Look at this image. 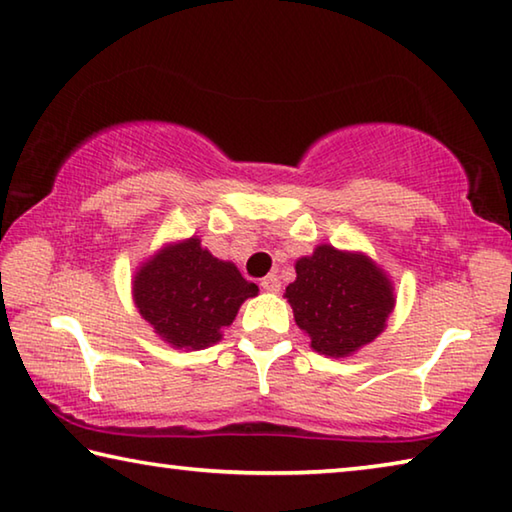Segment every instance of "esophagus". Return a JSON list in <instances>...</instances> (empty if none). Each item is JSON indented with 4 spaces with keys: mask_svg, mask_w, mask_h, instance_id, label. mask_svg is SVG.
Listing matches in <instances>:
<instances>
[{
    "mask_svg": "<svg viewBox=\"0 0 512 512\" xmlns=\"http://www.w3.org/2000/svg\"><path fill=\"white\" fill-rule=\"evenodd\" d=\"M262 289H264V291H268V293H277V291L282 289L280 277L273 275V273H271V275H266L264 280H262Z\"/></svg>",
    "mask_w": 512,
    "mask_h": 512,
    "instance_id": "34e87169",
    "label": "esophagus"
}]
</instances>
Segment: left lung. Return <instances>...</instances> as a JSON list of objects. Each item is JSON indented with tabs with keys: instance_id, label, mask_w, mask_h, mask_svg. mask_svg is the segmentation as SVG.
Instances as JSON below:
<instances>
[{
	"instance_id": "obj_1",
	"label": "left lung",
	"mask_w": 512,
	"mask_h": 512,
	"mask_svg": "<svg viewBox=\"0 0 512 512\" xmlns=\"http://www.w3.org/2000/svg\"><path fill=\"white\" fill-rule=\"evenodd\" d=\"M284 298L311 348L325 357H350L375 341L395 307L391 280L368 255L327 244L298 259Z\"/></svg>"
}]
</instances>
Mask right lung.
<instances>
[{
    "label": "right lung",
    "instance_id": "add662e5",
    "mask_svg": "<svg viewBox=\"0 0 512 512\" xmlns=\"http://www.w3.org/2000/svg\"><path fill=\"white\" fill-rule=\"evenodd\" d=\"M257 291L235 264L216 259L196 237L160 248L133 280L142 318L178 350H203L221 341L223 327Z\"/></svg>",
    "mask_w": 512,
    "mask_h": 512
}]
</instances>
